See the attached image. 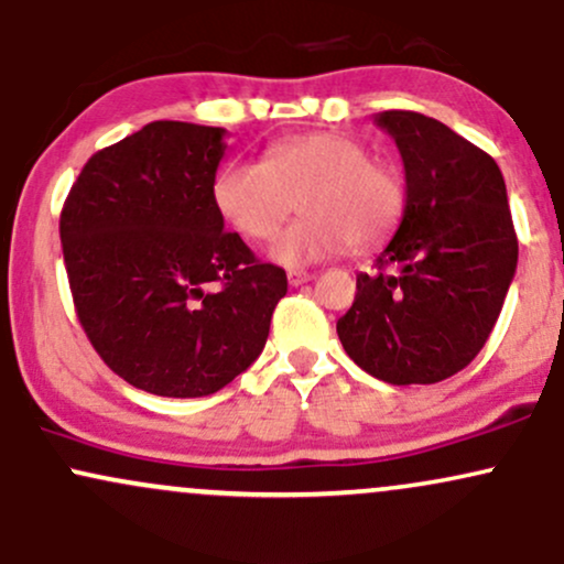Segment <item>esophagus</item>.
Returning a JSON list of instances; mask_svg holds the SVG:
<instances>
[{"instance_id":"esophagus-1","label":"esophagus","mask_w":564,"mask_h":564,"mask_svg":"<svg viewBox=\"0 0 564 564\" xmlns=\"http://www.w3.org/2000/svg\"><path fill=\"white\" fill-rule=\"evenodd\" d=\"M286 278L291 286H302V283L313 281V273H307V270H289Z\"/></svg>"}]
</instances>
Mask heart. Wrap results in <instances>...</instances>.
Wrapping results in <instances>:
<instances>
[{"label":"heart","mask_w":564,"mask_h":564,"mask_svg":"<svg viewBox=\"0 0 564 564\" xmlns=\"http://www.w3.org/2000/svg\"><path fill=\"white\" fill-rule=\"evenodd\" d=\"M219 217L249 241H268L300 204L302 217L273 243L283 264H307L349 249L384 243L405 215V177L371 159L360 140L339 132L294 134L273 142L260 161H230L215 174Z\"/></svg>","instance_id":"b5f03b06"}]
</instances>
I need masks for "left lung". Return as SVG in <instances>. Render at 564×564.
<instances>
[{"label": "left lung", "mask_w": 564, "mask_h": 564, "mask_svg": "<svg viewBox=\"0 0 564 564\" xmlns=\"http://www.w3.org/2000/svg\"><path fill=\"white\" fill-rule=\"evenodd\" d=\"M377 124L403 156L408 204L336 334L371 377L435 384L475 360L507 300L517 270L507 185L496 161L443 121L384 111Z\"/></svg>", "instance_id": "obj_1"}]
</instances>
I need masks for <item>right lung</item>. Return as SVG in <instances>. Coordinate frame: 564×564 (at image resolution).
Here are the masks:
<instances>
[{
	"instance_id": "obj_1",
	"label": "right lung",
	"mask_w": 564,
	"mask_h": 564,
	"mask_svg": "<svg viewBox=\"0 0 564 564\" xmlns=\"http://www.w3.org/2000/svg\"><path fill=\"white\" fill-rule=\"evenodd\" d=\"M223 138L151 121L97 151L61 212L84 334L113 373L161 398H204L243 373L289 289L212 200Z\"/></svg>"
}]
</instances>
